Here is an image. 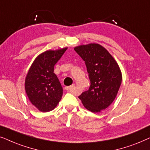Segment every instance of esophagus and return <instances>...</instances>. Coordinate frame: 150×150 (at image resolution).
Segmentation results:
<instances>
[{
    "mask_svg": "<svg viewBox=\"0 0 150 150\" xmlns=\"http://www.w3.org/2000/svg\"><path fill=\"white\" fill-rule=\"evenodd\" d=\"M65 89L67 90V91L71 92V93H73L74 90H75V85H71L70 86H66Z\"/></svg>",
    "mask_w": 150,
    "mask_h": 150,
    "instance_id": "34e87169",
    "label": "esophagus"
}]
</instances>
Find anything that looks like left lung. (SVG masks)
Here are the masks:
<instances>
[{
    "mask_svg": "<svg viewBox=\"0 0 150 150\" xmlns=\"http://www.w3.org/2000/svg\"><path fill=\"white\" fill-rule=\"evenodd\" d=\"M74 50L85 62L91 86L79 96L83 106L92 112L106 109L117 96L122 81L118 64L102 46L96 43L80 45Z\"/></svg>",
    "mask_w": 150,
    "mask_h": 150,
    "instance_id": "1",
    "label": "left lung"
}]
</instances>
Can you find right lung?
<instances>
[{"label":"right lung","mask_w":150,"mask_h":150,"mask_svg":"<svg viewBox=\"0 0 150 150\" xmlns=\"http://www.w3.org/2000/svg\"><path fill=\"white\" fill-rule=\"evenodd\" d=\"M67 49L65 47L42 53L32 63L26 75L25 88L28 98L43 112L53 110L62 97V87L53 71Z\"/></svg>","instance_id":"obj_1"}]
</instances>
